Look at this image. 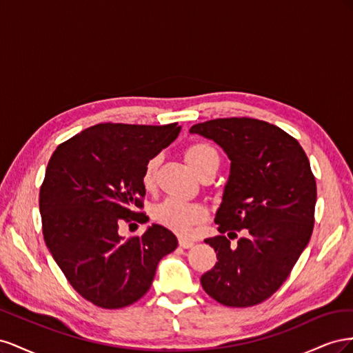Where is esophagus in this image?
Returning a JSON list of instances; mask_svg holds the SVG:
<instances>
[{
	"mask_svg": "<svg viewBox=\"0 0 353 353\" xmlns=\"http://www.w3.org/2000/svg\"><path fill=\"white\" fill-rule=\"evenodd\" d=\"M193 245H194V243H193V241L185 240V239H179V248H183V249H190V248H193Z\"/></svg>",
	"mask_w": 353,
	"mask_h": 353,
	"instance_id": "34e87169",
	"label": "esophagus"
}]
</instances>
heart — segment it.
<instances>
[{
    "mask_svg": "<svg viewBox=\"0 0 353 353\" xmlns=\"http://www.w3.org/2000/svg\"><path fill=\"white\" fill-rule=\"evenodd\" d=\"M185 160L188 165L200 175L203 170L219 165V154L212 145L206 143L191 144L185 150ZM159 168V156L147 160L144 166L141 183L144 188L150 190L156 184V174ZM153 219L162 227L174 231L181 236H188L194 227L206 218V209L197 203H190L176 197H166L153 208Z\"/></svg>",
    "mask_w": 353,
    "mask_h": 353,
    "instance_id": "1",
    "label": "heart"
}]
</instances>
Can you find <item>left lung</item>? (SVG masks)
I'll return each instance as SVG.
<instances>
[{
  "label": "left lung",
  "mask_w": 353,
  "mask_h": 353,
  "mask_svg": "<svg viewBox=\"0 0 353 353\" xmlns=\"http://www.w3.org/2000/svg\"><path fill=\"white\" fill-rule=\"evenodd\" d=\"M231 160L216 212L219 236L205 241L218 262L201 275L216 302L248 307L271 297L290 275L312 236L316 183L306 153L281 128L252 117H227L190 128ZM245 230L237 245L229 240Z\"/></svg>",
  "instance_id": "8db88e82"
}]
</instances>
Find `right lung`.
Listing matches in <instances>:
<instances>
[{"instance_id":"right-lung-1","label":"right lung","mask_w":353,"mask_h":353,"mask_svg":"<svg viewBox=\"0 0 353 353\" xmlns=\"http://www.w3.org/2000/svg\"><path fill=\"white\" fill-rule=\"evenodd\" d=\"M181 131L99 123L61 143L39 190L42 234L52 258L83 299L104 309L132 305L150 288L159 261L178 240L153 223L143 236H119L123 222L148 221L141 175Z\"/></svg>"}]
</instances>
